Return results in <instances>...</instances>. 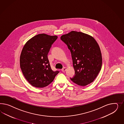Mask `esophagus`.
I'll list each match as a JSON object with an SVG mask.
<instances>
[{
	"label": "esophagus",
	"instance_id": "obj_1",
	"mask_svg": "<svg viewBox=\"0 0 124 124\" xmlns=\"http://www.w3.org/2000/svg\"><path fill=\"white\" fill-rule=\"evenodd\" d=\"M66 68L65 67H64V68H63L62 69V71L63 72H64L66 71Z\"/></svg>",
	"mask_w": 124,
	"mask_h": 124
}]
</instances>
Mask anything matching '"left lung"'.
<instances>
[{
  "label": "left lung",
  "instance_id": "1",
  "mask_svg": "<svg viewBox=\"0 0 124 124\" xmlns=\"http://www.w3.org/2000/svg\"><path fill=\"white\" fill-rule=\"evenodd\" d=\"M70 51L75 76L70 78L77 85L85 86L93 82L101 70L102 59L100 47L90 35L72 31L61 36Z\"/></svg>",
  "mask_w": 124,
  "mask_h": 124
}]
</instances>
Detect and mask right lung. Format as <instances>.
Returning <instances> with one entry per match:
<instances>
[{
    "mask_svg": "<svg viewBox=\"0 0 124 124\" xmlns=\"http://www.w3.org/2000/svg\"><path fill=\"white\" fill-rule=\"evenodd\" d=\"M57 38V36L39 34L30 39L23 47L20 57V68L32 86H47L60 72L52 70L47 56Z\"/></svg>",
    "mask_w": 124,
    "mask_h": 124,
    "instance_id": "1",
    "label": "right lung"
}]
</instances>
